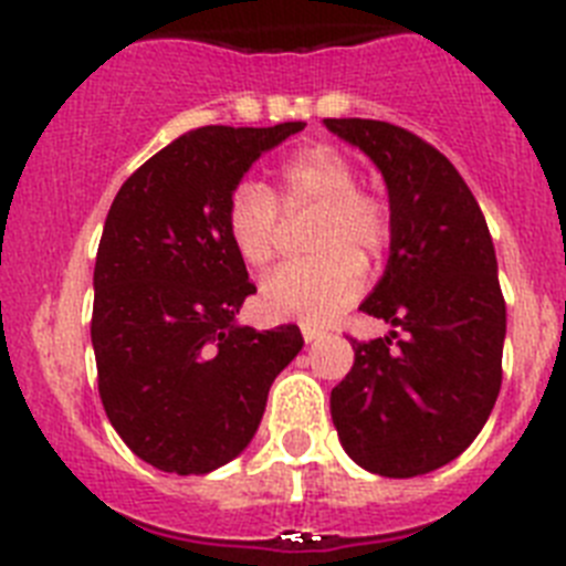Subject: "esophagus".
<instances>
[{
	"label": "esophagus",
	"mask_w": 566,
	"mask_h": 566,
	"mask_svg": "<svg viewBox=\"0 0 566 566\" xmlns=\"http://www.w3.org/2000/svg\"><path fill=\"white\" fill-rule=\"evenodd\" d=\"M323 334L326 332H319V328H312V326H303V339H306V343H317V339H323Z\"/></svg>",
	"instance_id": "1"
}]
</instances>
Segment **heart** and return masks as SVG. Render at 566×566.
Returning a JSON list of instances; mask_svg holds the SVG:
<instances>
[{"label":"heart","instance_id":"obj_1","mask_svg":"<svg viewBox=\"0 0 566 566\" xmlns=\"http://www.w3.org/2000/svg\"><path fill=\"white\" fill-rule=\"evenodd\" d=\"M280 207L314 209L308 260L280 269L263 283L260 306L269 317L323 326L363 289V260H379L394 240L385 198L359 189V175L339 149L308 144L280 161L277 187L243 178L227 198V234L252 269H269L280 249Z\"/></svg>","mask_w":566,"mask_h":566}]
</instances>
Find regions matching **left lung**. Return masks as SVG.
I'll return each mask as SVG.
<instances>
[{
	"label": "left lung",
	"instance_id": "1",
	"mask_svg": "<svg viewBox=\"0 0 566 566\" xmlns=\"http://www.w3.org/2000/svg\"><path fill=\"white\" fill-rule=\"evenodd\" d=\"M326 127L363 149L388 187L391 258L359 308L399 328L352 339L332 419L359 468L411 479L457 459L496 405L507 332L496 249L462 175L424 138L371 118Z\"/></svg>",
	"mask_w": 566,
	"mask_h": 566
}]
</instances>
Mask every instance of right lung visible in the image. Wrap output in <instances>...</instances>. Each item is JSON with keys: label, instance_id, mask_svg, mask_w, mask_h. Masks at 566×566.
Wrapping results in <instances>:
<instances>
[{"label": "right lung", "instance_id": "right-lung-1", "mask_svg": "<svg viewBox=\"0 0 566 566\" xmlns=\"http://www.w3.org/2000/svg\"><path fill=\"white\" fill-rule=\"evenodd\" d=\"M306 127H198L129 175L104 221L90 337L98 397L129 451L164 473H209L258 431L303 348L297 326H238L254 294L227 234V198L266 149Z\"/></svg>", "mask_w": 566, "mask_h": 566}]
</instances>
